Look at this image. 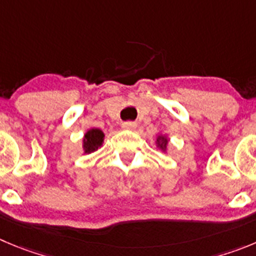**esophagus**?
Instances as JSON below:
<instances>
[{"label": "esophagus", "mask_w": 256, "mask_h": 256, "mask_svg": "<svg viewBox=\"0 0 256 256\" xmlns=\"http://www.w3.org/2000/svg\"><path fill=\"white\" fill-rule=\"evenodd\" d=\"M122 128H126V130H134L136 128V122L134 121H126V122H122Z\"/></svg>", "instance_id": "34e87169"}]
</instances>
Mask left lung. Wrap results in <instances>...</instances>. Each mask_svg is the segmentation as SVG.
<instances>
[{
  "label": "left lung",
  "mask_w": 256,
  "mask_h": 256,
  "mask_svg": "<svg viewBox=\"0 0 256 256\" xmlns=\"http://www.w3.org/2000/svg\"><path fill=\"white\" fill-rule=\"evenodd\" d=\"M166 140L163 139V142H162V144H159V145H160V146L163 148V146H166Z\"/></svg>",
  "instance_id": "1"
}]
</instances>
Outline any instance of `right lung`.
Returning <instances> with one entry per match:
<instances>
[{
  "instance_id": "right-lung-1",
  "label": "right lung",
  "mask_w": 256,
  "mask_h": 256,
  "mask_svg": "<svg viewBox=\"0 0 256 256\" xmlns=\"http://www.w3.org/2000/svg\"><path fill=\"white\" fill-rule=\"evenodd\" d=\"M104 142V132L98 128H92L84 135V152H94L98 146H101Z\"/></svg>"
}]
</instances>
